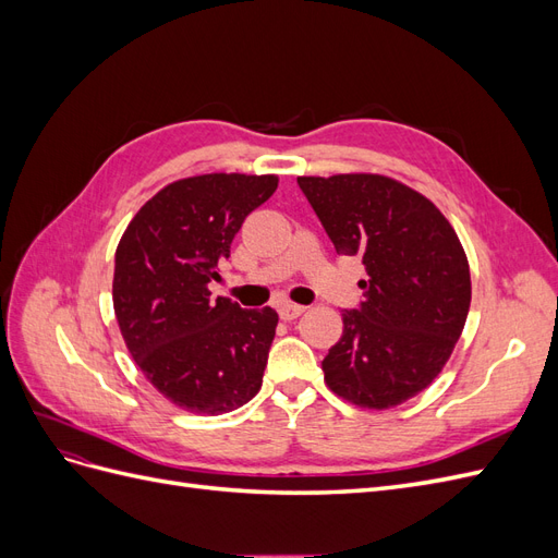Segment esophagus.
<instances>
[{
  "instance_id": "1",
  "label": "esophagus",
  "mask_w": 558,
  "mask_h": 558,
  "mask_svg": "<svg viewBox=\"0 0 558 558\" xmlns=\"http://www.w3.org/2000/svg\"><path fill=\"white\" fill-rule=\"evenodd\" d=\"M277 312H279V316H281L283 320H293V318H298L302 312H305V307H302V305H293V302H281V305L277 307Z\"/></svg>"
}]
</instances>
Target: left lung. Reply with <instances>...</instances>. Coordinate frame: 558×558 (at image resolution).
I'll list each match as a JSON object with an SVG mask.
<instances>
[{
    "label": "left lung",
    "mask_w": 558,
    "mask_h": 558,
    "mask_svg": "<svg viewBox=\"0 0 558 558\" xmlns=\"http://www.w3.org/2000/svg\"><path fill=\"white\" fill-rule=\"evenodd\" d=\"M335 251L361 256L363 302L320 363L332 393L388 410L442 373L470 310V267L428 197L381 174L298 177Z\"/></svg>",
    "instance_id": "obj_1"
}]
</instances>
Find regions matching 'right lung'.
<instances>
[{
    "instance_id": "add662e5",
    "label": "right lung",
    "mask_w": 558,
    "mask_h": 558,
    "mask_svg": "<svg viewBox=\"0 0 558 558\" xmlns=\"http://www.w3.org/2000/svg\"><path fill=\"white\" fill-rule=\"evenodd\" d=\"M275 174H202L165 185L116 248L113 312L144 377L177 408L226 414L260 391L279 316L211 298L218 263Z\"/></svg>"
}]
</instances>
